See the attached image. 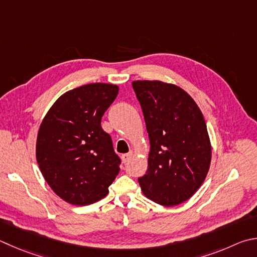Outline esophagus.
<instances>
[{"label": "esophagus", "instance_id": "esophagus-1", "mask_svg": "<svg viewBox=\"0 0 257 257\" xmlns=\"http://www.w3.org/2000/svg\"><path fill=\"white\" fill-rule=\"evenodd\" d=\"M133 156H134V153L130 152V153H128V154H123V155L121 156V160H122L123 163H127V162H129V160H130V158H132Z\"/></svg>", "mask_w": 257, "mask_h": 257}]
</instances>
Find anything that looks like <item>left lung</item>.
<instances>
[{
  "mask_svg": "<svg viewBox=\"0 0 257 257\" xmlns=\"http://www.w3.org/2000/svg\"><path fill=\"white\" fill-rule=\"evenodd\" d=\"M151 144L148 170L138 182L161 206L186 201L203 183L211 143L201 110L188 93L162 81H134Z\"/></svg>",
  "mask_w": 257,
  "mask_h": 257,
  "instance_id": "8db88e82",
  "label": "left lung"
}]
</instances>
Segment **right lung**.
<instances>
[{
  "mask_svg": "<svg viewBox=\"0 0 257 257\" xmlns=\"http://www.w3.org/2000/svg\"><path fill=\"white\" fill-rule=\"evenodd\" d=\"M114 84L92 83L60 95L41 121L36 157L51 190L74 206H87L109 193L120 158L102 115L118 95Z\"/></svg>",
  "mask_w": 257,
  "mask_h": 257,
  "instance_id": "right-lung-1",
  "label": "right lung"
}]
</instances>
